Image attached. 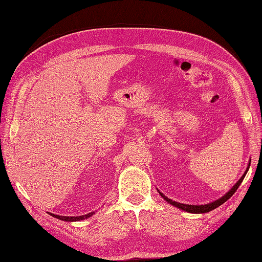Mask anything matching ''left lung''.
I'll use <instances>...</instances> for the list:
<instances>
[{
    "label": "left lung",
    "mask_w": 262,
    "mask_h": 262,
    "mask_svg": "<svg viewBox=\"0 0 262 262\" xmlns=\"http://www.w3.org/2000/svg\"><path fill=\"white\" fill-rule=\"evenodd\" d=\"M249 166H250V164H249ZM249 166H248V169H247V171H246V173H244V174L241 177V179L238 180V181L235 183V186L233 187V188L231 189V190L225 194V196H223L222 198H220L219 200H216V202H213V203L207 204V205H199V206L197 205V206H196V205H186V204H180V203L173 202V200H171V199H169V198H166L162 192H160V194H161V196H162V197L166 200V202L170 203L171 205H173V206H176V207L180 208V209L185 210V211H188V213H193V214L207 213V211L213 210V209H215V208L219 207V206H221L222 204H224L227 199H230V198L233 196V194H234V192L237 190V188L240 187V185L242 183V181H243V179H244V177H246L247 172H248V170H249Z\"/></svg>",
    "instance_id": "8db88e82"
}]
</instances>
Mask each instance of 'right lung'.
I'll return each instance as SVG.
<instances>
[{
  "label": "right lung",
  "mask_w": 262,
  "mask_h": 262,
  "mask_svg": "<svg viewBox=\"0 0 262 262\" xmlns=\"http://www.w3.org/2000/svg\"><path fill=\"white\" fill-rule=\"evenodd\" d=\"M94 214V211H92V213H89L86 215H83V216H75V217H70V216H59V215H55V214H51L52 216L56 217V219L60 220V221H66V222H75V221H82L84 219H88V217H90Z\"/></svg>",
  "instance_id": "right-lung-1"
}]
</instances>
